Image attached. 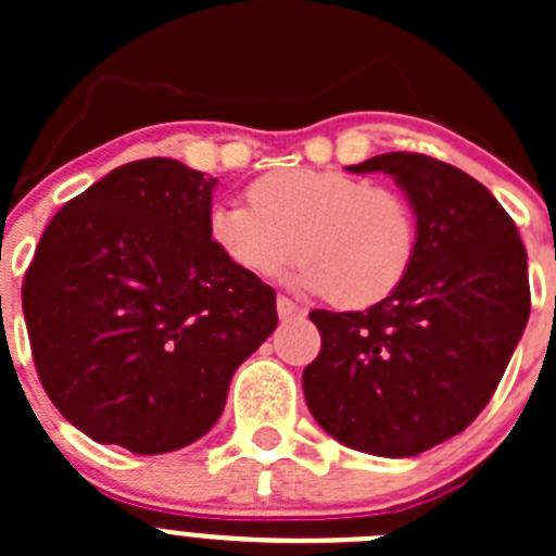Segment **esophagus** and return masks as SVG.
I'll use <instances>...</instances> for the list:
<instances>
[{"mask_svg":"<svg viewBox=\"0 0 556 556\" xmlns=\"http://www.w3.org/2000/svg\"><path fill=\"white\" fill-rule=\"evenodd\" d=\"M275 306H278V317H281V320H292V317L303 314V308L298 306V303H294V301H289L287 294H278V301H275Z\"/></svg>","mask_w":556,"mask_h":556,"instance_id":"1","label":"esophagus"}]
</instances>
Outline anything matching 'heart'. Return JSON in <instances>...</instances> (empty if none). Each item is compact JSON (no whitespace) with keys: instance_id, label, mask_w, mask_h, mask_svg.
I'll return each instance as SVG.
<instances>
[{"instance_id":"1","label":"heart","mask_w":556,"mask_h":556,"mask_svg":"<svg viewBox=\"0 0 556 556\" xmlns=\"http://www.w3.org/2000/svg\"><path fill=\"white\" fill-rule=\"evenodd\" d=\"M248 203L211 205L205 233L242 273L273 278L303 255L294 283L342 308L387 301L409 275L417 217L390 186L339 169H278L253 180Z\"/></svg>"}]
</instances>
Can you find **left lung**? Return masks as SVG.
<instances>
[{"mask_svg":"<svg viewBox=\"0 0 556 556\" xmlns=\"http://www.w3.org/2000/svg\"><path fill=\"white\" fill-rule=\"evenodd\" d=\"M417 217L404 283L365 312L308 317L320 356L303 370L314 420L348 448L417 456L468 429L488 406L529 320L527 248L490 189L420 152H384Z\"/></svg>","mask_w":556,"mask_h":556,"instance_id":"8db88e82","label":"left lung"}]
</instances>
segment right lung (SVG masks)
Segmentation results:
<instances>
[{
	"label": "right lung",
	"instance_id": "obj_1",
	"mask_svg": "<svg viewBox=\"0 0 556 556\" xmlns=\"http://www.w3.org/2000/svg\"><path fill=\"white\" fill-rule=\"evenodd\" d=\"M214 186L180 161H132L43 230L22 287L33 362L97 443L166 454L200 440L278 326L273 287L205 233Z\"/></svg>",
	"mask_w": 556,
	"mask_h": 556
}]
</instances>
